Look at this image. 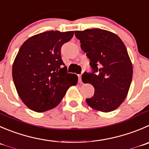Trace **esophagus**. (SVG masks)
I'll return each mask as SVG.
<instances>
[{
	"mask_svg": "<svg viewBox=\"0 0 149 149\" xmlns=\"http://www.w3.org/2000/svg\"><path fill=\"white\" fill-rule=\"evenodd\" d=\"M81 77H82V74H79V75H78V78H79V82H80V83H82V79H81Z\"/></svg>",
	"mask_w": 149,
	"mask_h": 149,
	"instance_id": "34e87169",
	"label": "esophagus"
}]
</instances>
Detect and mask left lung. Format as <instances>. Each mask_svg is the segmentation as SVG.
Here are the masks:
<instances>
[{"mask_svg":"<svg viewBox=\"0 0 149 149\" xmlns=\"http://www.w3.org/2000/svg\"><path fill=\"white\" fill-rule=\"evenodd\" d=\"M90 60L91 73L82 80L94 87L87 104L99 111H113L124 101L132 79V64L124 42L115 33L99 28L74 31Z\"/></svg>","mask_w":149,"mask_h":149,"instance_id":"1","label":"left lung"}]
</instances>
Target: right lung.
<instances>
[{"label": "right lung", "mask_w": 149, "mask_h": 149, "mask_svg": "<svg viewBox=\"0 0 149 149\" xmlns=\"http://www.w3.org/2000/svg\"><path fill=\"white\" fill-rule=\"evenodd\" d=\"M74 31H50L34 35L20 47L12 66L14 83L24 104L38 113L56 107L77 74L67 73L61 56L62 45Z\"/></svg>", "instance_id": "add662e5"}]
</instances>
